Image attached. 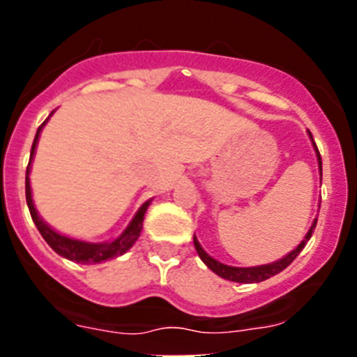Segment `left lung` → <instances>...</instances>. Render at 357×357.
I'll return each mask as SVG.
<instances>
[{"instance_id": "8db88e82", "label": "left lung", "mask_w": 357, "mask_h": 357, "mask_svg": "<svg viewBox=\"0 0 357 357\" xmlns=\"http://www.w3.org/2000/svg\"><path fill=\"white\" fill-rule=\"evenodd\" d=\"M309 137H311V143H313L314 146V151H317V160H318V168H320V173H321V157L320 153H318V148L317 144H314L313 141V135L309 134ZM318 209H320V206H318ZM314 227H317V218H314V222L311 223V227H309L307 234H305V238L302 239L301 245L295 248V250L289 252L288 255H284L282 259L279 261H273V263H268V264H261V266H250V268H238V266H229V264H223L220 263V261H216L214 257H211L209 254H207L204 248H202V245L198 243L197 236L193 238L195 241V248H197L198 255H200V259L204 261V263L207 264V268L209 270H213L216 275H220L222 279H227V280H232V282H243V284H252V282H261V280H266L270 279V277L277 275V273H280L284 268H288L289 264L295 261V257L302 252V248L305 247V243L309 241V238H311V234H313Z\"/></svg>"}]
</instances>
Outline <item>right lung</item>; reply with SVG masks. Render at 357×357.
<instances>
[{"mask_svg": "<svg viewBox=\"0 0 357 357\" xmlns=\"http://www.w3.org/2000/svg\"><path fill=\"white\" fill-rule=\"evenodd\" d=\"M48 119H46V121H48ZM46 121H44L43 125L37 128L36 139H33V144H31L30 162H28V168H26V204H28V209H30L31 220H33L36 227L39 229L40 236H43L44 241L48 243L50 247H52L56 254L62 255V257H66V259H69V261H75V263L98 264V263H103V261L114 259V257H118V255H123L127 250H130L132 245H134V243L137 241V238H139L141 229H143L144 213H146V209H148V206H150L151 200L144 202L143 206L139 207V211L135 213V216L132 218V222L128 223L127 229L123 230L118 238L112 239V241H103V243L82 241V239H75V238H69V236L61 234V232L53 230L52 227H50L48 223L44 222L43 218L39 216V213H37L36 204H33V198H31L30 168H31V160H33V155H36V148H37V141H39L40 130H43V127L46 125Z\"/></svg>", "mask_w": 357, "mask_h": 357, "instance_id": "obj_1", "label": "right lung"}]
</instances>
